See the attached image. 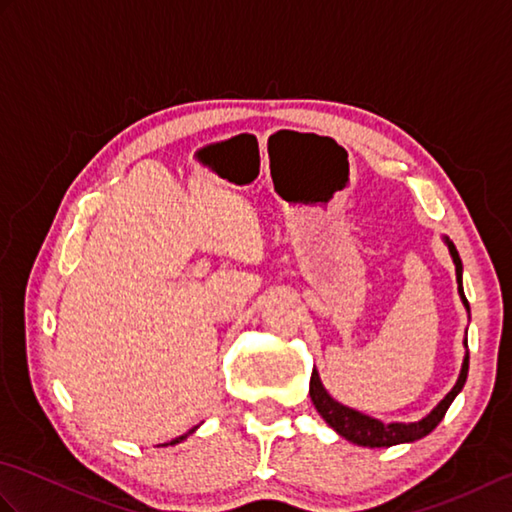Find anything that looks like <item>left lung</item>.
I'll return each instance as SVG.
<instances>
[{"mask_svg": "<svg viewBox=\"0 0 512 512\" xmlns=\"http://www.w3.org/2000/svg\"><path fill=\"white\" fill-rule=\"evenodd\" d=\"M449 250H451V257H453V264H455V275H458V290H460V297L464 301L466 310H469V301L464 297V288H462V259L458 255V250H455L453 242H449ZM466 374H469V356H464V363H462V372L458 383L449 391L440 405L433 409L427 418H422L418 422H409V424H402V422H391L385 424L380 420H374L369 416H363V413H358L350 407H343L336 402L334 398H330L328 391L323 389L319 374L312 372L310 378V398L314 402V407L321 413V418L330 424V427L343 436L345 440H350L354 444H361V447H394V444H402V442H416L424 436H429V433L438 427L440 420L444 418V413L451 407L453 398L460 394L464 383H466Z\"/></svg>", "mask_w": 512, "mask_h": 512, "instance_id": "left-lung-1", "label": "left lung"}]
</instances>
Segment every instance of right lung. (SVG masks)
I'll return each instance as SVG.
<instances>
[{
	"label": "right lung",
	"mask_w": 512,
	"mask_h": 512,
	"mask_svg": "<svg viewBox=\"0 0 512 512\" xmlns=\"http://www.w3.org/2000/svg\"><path fill=\"white\" fill-rule=\"evenodd\" d=\"M191 431H193V429H191ZM191 431H189V433H191ZM184 438H187V433H184V436H180V438H176V440H173V444H176V442H180V440H184Z\"/></svg>",
	"instance_id": "1"
}]
</instances>
